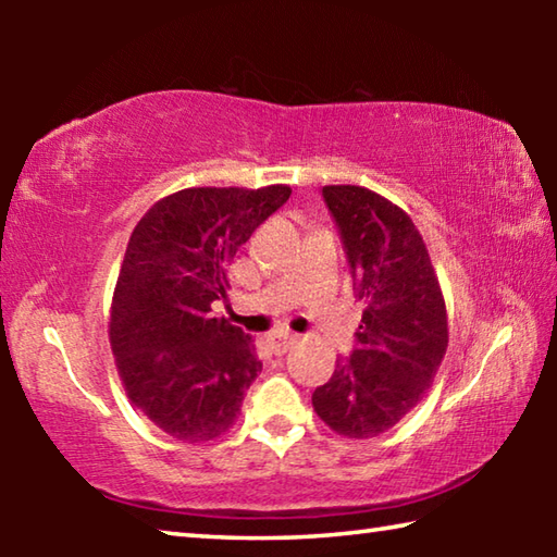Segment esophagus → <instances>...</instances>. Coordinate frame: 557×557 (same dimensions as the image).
Masks as SVG:
<instances>
[{"instance_id": "1", "label": "esophagus", "mask_w": 557, "mask_h": 557, "mask_svg": "<svg viewBox=\"0 0 557 557\" xmlns=\"http://www.w3.org/2000/svg\"><path fill=\"white\" fill-rule=\"evenodd\" d=\"M295 342H297V336H292V334H270L265 338V346L270 348V354L282 356V354L289 351L292 344H295Z\"/></svg>"}]
</instances>
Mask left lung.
Returning a JSON list of instances; mask_svg holds the SVG:
<instances>
[{
    "instance_id": "1",
    "label": "left lung",
    "mask_w": 557,
    "mask_h": 557,
    "mask_svg": "<svg viewBox=\"0 0 557 557\" xmlns=\"http://www.w3.org/2000/svg\"><path fill=\"white\" fill-rule=\"evenodd\" d=\"M363 301L356 348L312 395L336 435L379 437L425 398L449 332L440 280L420 231L400 206L363 186H324Z\"/></svg>"
}]
</instances>
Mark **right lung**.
<instances>
[{
  "mask_svg": "<svg viewBox=\"0 0 557 557\" xmlns=\"http://www.w3.org/2000/svg\"><path fill=\"white\" fill-rule=\"evenodd\" d=\"M289 194L285 184L182 188L129 235L110 346L132 408L169 437L209 442L238 418L262 363L252 338L211 305L231 289L235 252Z\"/></svg>",
  "mask_w": 557,
  "mask_h": 557,
  "instance_id": "right-lung-1",
  "label": "right lung"
}]
</instances>
